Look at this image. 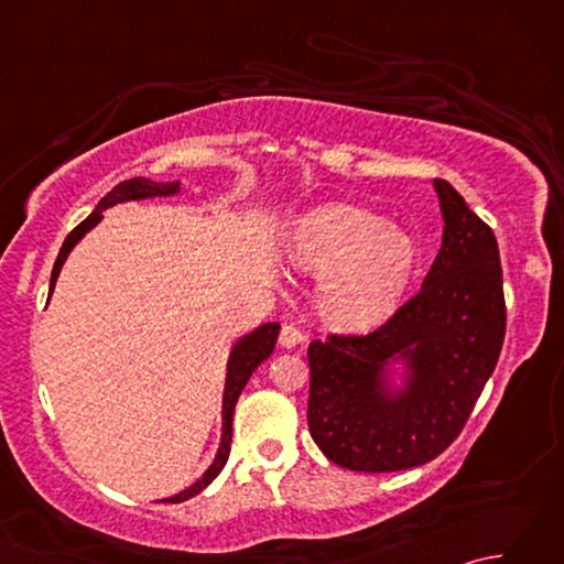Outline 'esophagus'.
<instances>
[{
	"mask_svg": "<svg viewBox=\"0 0 564 564\" xmlns=\"http://www.w3.org/2000/svg\"><path fill=\"white\" fill-rule=\"evenodd\" d=\"M283 349H295V346H301L305 341V334L293 327V325H283L281 327V337H279Z\"/></svg>",
	"mask_w": 564,
	"mask_h": 564,
	"instance_id": "obj_1",
	"label": "esophagus"
}]
</instances>
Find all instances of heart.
Segmentation results:
<instances>
[{
  "label": "heart",
  "instance_id": "obj_1",
  "mask_svg": "<svg viewBox=\"0 0 564 564\" xmlns=\"http://www.w3.org/2000/svg\"><path fill=\"white\" fill-rule=\"evenodd\" d=\"M291 257L310 273H329L319 289V310L332 325H373L400 295L412 249L378 215L332 203L297 223Z\"/></svg>",
  "mask_w": 564,
  "mask_h": 564
}]
</instances>
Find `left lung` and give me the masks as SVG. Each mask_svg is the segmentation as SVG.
<instances>
[{
	"mask_svg": "<svg viewBox=\"0 0 564 564\" xmlns=\"http://www.w3.org/2000/svg\"><path fill=\"white\" fill-rule=\"evenodd\" d=\"M443 245L422 291L368 334L307 346L310 436L346 470L398 473L434 460L460 436L492 376L507 332L497 237L448 182L436 178ZM415 370L400 399L379 392L392 355Z\"/></svg>",
	"mask_w": 564,
	"mask_h": 564,
	"instance_id": "obj_1",
	"label": "left lung"
}]
</instances>
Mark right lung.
<instances>
[{"label":"right lung","mask_w":564,"mask_h":564,"mask_svg":"<svg viewBox=\"0 0 564 564\" xmlns=\"http://www.w3.org/2000/svg\"><path fill=\"white\" fill-rule=\"evenodd\" d=\"M178 188V184H158V182H150V178H130V182H123L113 186L109 194H106L99 206L94 208V213L89 215L87 220H82L75 230H72L67 237L63 247H59V254L55 259V267H53V275H51V291L55 285V279L59 269H63V263L69 254V249L75 247L82 235L91 230L94 225H97L101 220V213L113 206V203H121V200H138V198H148V196H166V194H174V191ZM279 329L281 325H275V322H269V325H261L259 329H254L251 334H247V337L239 341L235 349H232V356H230V366H227V382H225V400H223V441H220V451H218V458H215V463L208 467V473L200 477L198 482L191 485L188 489H184V492H178L176 497H170L164 501H172V505H178V501H184L188 497H196L200 489H206L215 477L220 475V470L225 467L227 458H230V443H232V414H235V404H237V398L239 392L245 390L247 380L251 378V373L259 368L261 361H267V358L271 356L273 346H275V339H279Z\"/></svg>","instance_id":"right-lung-1"}]
</instances>
